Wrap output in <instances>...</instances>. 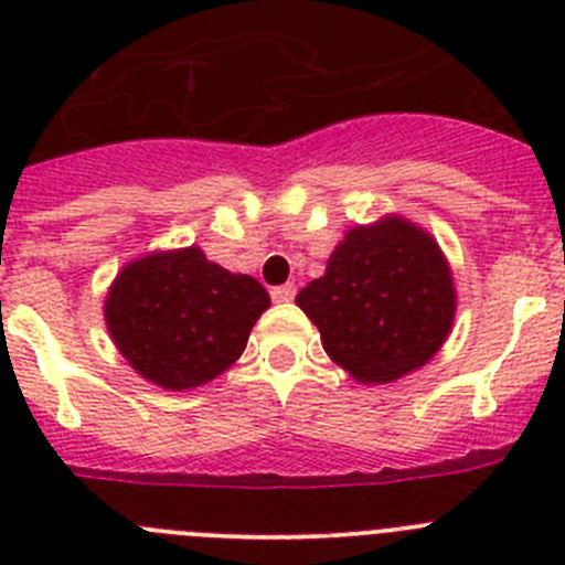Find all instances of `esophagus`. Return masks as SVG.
Masks as SVG:
<instances>
[{"label": "esophagus", "mask_w": 565, "mask_h": 565, "mask_svg": "<svg viewBox=\"0 0 565 565\" xmlns=\"http://www.w3.org/2000/svg\"><path fill=\"white\" fill-rule=\"evenodd\" d=\"M294 294H297V288L291 286V282H286V286H277L271 291V299L274 302H279V306H286V302H291Z\"/></svg>", "instance_id": "34e87169"}]
</instances>
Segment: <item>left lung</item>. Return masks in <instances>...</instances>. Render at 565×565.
Wrapping results in <instances>:
<instances>
[{
  "label": "left lung",
  "instance_id": "obj_1",
  "mask_svg": "<svg viewBox=\"0 0 565 565\" xmlns=\"http://www.w3.org/2000/svg\"><path fill=\"white\" fill-rule=\"evenodd\" d=\"M297 306L344 373L359 384H391L441 351L456 319V286L436 237L384 214L348 228Z\"/></svg>",
  "mask_w": 565,
  "mask_h": 565
}]
</instances>
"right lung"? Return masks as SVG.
<instances>
[{"label":"right lung","mask_w":565,"mask_h":565,"mask_svg":"<svg viewBox=\"0 0 565 565\" xmlns=\"http://www.w3.org/2000/svg\"><path fill=\"white\" fill-rule=\"evenodd\" d=\"M268 306L257 279L189 246L129 259L104 299V322L129 367L174 393L228 371Z\"/></svg>","instance_id":"1"}]
</instances>
